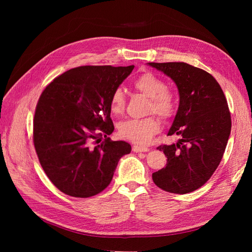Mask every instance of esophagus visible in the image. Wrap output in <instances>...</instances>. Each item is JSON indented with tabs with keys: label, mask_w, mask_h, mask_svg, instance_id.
I'll list each match as a JSON object with an SVG mask.
<instances>
[{
	"label": "esophagus",
	"mask_w": 252,
	"mask_h": 252,
	"mask_svg": "<svg viewBox=\"0 0 252 252\" xmlns=\"http://www.w3.org/2000/svg\"><path fill=\"white\" fill-rule=\"evenodd\" d=\"M132 150L134 152H147L149 151L150 149L148 147H144V146H133L132 147Z\"/></svg>",
	"instance_id": "1"
}]
</instances>
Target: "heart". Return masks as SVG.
Listing matches in <instances>:
<instances>
[{
  "mask_svg": "<svg viewBox=\"0 0 252 252\" xmlns=\"http://www.w3.org/2000/svg\"><path fill=\"white\" fill-rule=\"evenodd\" d=\"M136 90L150 97L148 111L156 112L162 118H169L175 109V100L171 91L166 89V83L152 72H145L133 82ZM125 109V94L122 88H117L110 97V110L120 114ZM161 123L156 117L130 119L121 122L119 133L123 138L136 144H147L158 132Z\"/></svg>",
  "mask_w": 252,
  "mask_h": 252,
  "instance_id": "b5f03b06",
  "label": "heart"
}]
</instances>
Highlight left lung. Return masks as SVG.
Here are the masks:
<instances>
[{
	"instance_id": "left-lung-1",
	"label": "left lung",
	"mask_w": 252,
	"mask_h": 252,
	"mask_svg": "<svg viewBox=\"0 0 252 252\" xmlns=\"http://www.w3.org/2000/svg\"><path fill=\"white\" fill-rule=\"evenodd\" d=\"M178 87L179 108L168 135L177 144L158 147L167 157L165 168L152 173L155 184L171 193L185 194L202 187L223 158L231 130L230 112L217 80L187 63H148Z\"/></svg>"
}]
</instances>
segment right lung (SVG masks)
I'll list each match as a JSON object with an SVG mask.
<instances>
[{"instance_id": "1", "label": "right lung", "mask_w": 252, "mask_h": 252, "mask_svg": "<svg viewBox=\"0 0 252 252\" xmlns=\"http://www.w3.org/2000/svg\"><path fill=\"white\" fill-rule=\"evenodd\" d=\"M134 66H81L44 89L33 120V143L41 166L59 190L74 197L100 193L120 158L130 154L124 141H111L110 97ZM106 139L96 147L102 134ZM101 142V141H100Z\"/></svg>"}]
</instances>
